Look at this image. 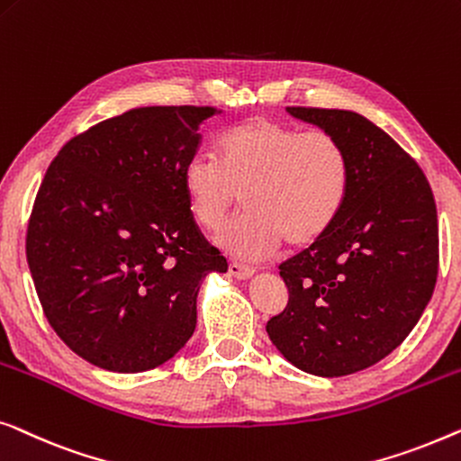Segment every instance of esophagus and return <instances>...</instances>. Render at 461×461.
Returning <instances> with one entry per match:
<instances>
[{"mask_svg":"<svg viewBox=\"0 0 461 461\" xmlns=\"http://www.w3.org/2000/svg\"><path fill=\"white\" fill-rule=\"evenodd\" d=\"M228 271H230V276L236 277V280H249V277L255 276V269L249 267V265L238 263V261H231L228 265Z\"/></svg>","mask_w":461,"mask_h":461,"instance_id":"obj_1","label":"esophagus"}]
</instances>
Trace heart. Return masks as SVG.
<instances>
[{
    "mask_svg": "<svg viewBox=\"0 0 461 461\" xmlns=\"http://www.w3.org/2000/svg\"><path fill=\"white\" fill-rule=\"evenodd\" d=\"M184 192L194 221L217 231L242 194L246 212L219 233L231 257L258 261L288 246L326 236L351 190V158L328 131L286 122H238L219 140V158L198 152L184 167Z\"/></svg>",
    "mask_w": 461,
    "mask_h": 461,
    "instance_id": "1",
    "label": "heart"
}]
</instances>
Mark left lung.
I'll return each mask as SVG.
<instances>
[{
    "mask_svg": "<svg viewBox=\"0 0 461 461\" xmlns=\"http://www.w3.org/2000/svg\"><path fill=\"white\" fill-rule=\"evenodd\" d=\"M288 113L345 144L351 190L326 236L280 265L288 304L265 328L293 366L336 378L384 359L422 317L438 276L437 204L416 160L366 116Z\"/></svg>",
    "mask_w": 461,
    "mask_h": 461,
    "instance_id": "8db88e82",
    "label": "left lung"
}]
</instances>
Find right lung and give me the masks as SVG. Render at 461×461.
I'll use <instances>...</instances> for the list:
<instances>
[{
	"mask_svg": "<svg viewBox=\"0 0 461 461\" xmlns=\"http://www.w3.org/2000/svg\"><path fill=\"white\" fill-rule=\"evenodd\" d=\"M211 106H146L89 127L45 171L27 261L50 326L108 372L163 366L196 328V296L228 261L184 192Z\"/></svg>",
	"mask_w": 461,
	"mask_h": 461,
	"instance_id": "obj_1",
	"label": "right lung"
}]
</instances>
